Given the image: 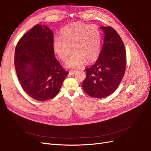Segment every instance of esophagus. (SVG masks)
I'll return each mask as SVG.
<instances>
[{
    "mask_svg": "<svg viewBox=\"0 0 151 151\" xmlns=\"http://www.w3.org/2000/svg\"><path fill=\"white\" fill-rule=\"evenodd\" d=\"M76 71V70H71V71H70L69 72V73L71 74V75H73V74L75 73Z\"/></svg>",
    "mask_w": 151,
    "mask_h": 151,
    "instance_id": "34e87169",
    "label": "esophagus"
}]
</instances>
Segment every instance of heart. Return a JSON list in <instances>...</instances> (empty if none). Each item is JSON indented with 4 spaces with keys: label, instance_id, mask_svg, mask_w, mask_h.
Returning a JSON list of instances; mask_svg holds the SVG:
<instances>
[{
    "label": "heart",
    "instance_id": "1",
    "mask_svg": "<svg viewBox=\"0 0 151 151\" xmlns=\"http://www.w3.org/2000/svg\"><path fill=\"white\" fill-rule=\"evenodd\" d=\"M53 49L60 59L65 61L73 51L75 52L66 62L68 68H78L94 61L99 57L101 47V33L95 24L75 22L61 31V37L53 40Z\"/></svg>",
    "mask_w": 151,
    "mask_h": 151
}]
</instances>
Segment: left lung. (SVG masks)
<instances>
[{"mask_svg":"<svg viewBox=\"0 0 151 151\" xmlns=\"http://www.w3.org/2000/svg\"><path fill=\"white\" fill-rule=\"evenodd\" d=\"M104 32L102 50L93 65L85 69L83 88L90 96L103 99L112 94L122 80L126 68L124 42L114 28L101 27Z\"/></svg>","mask_w":151,"mask_h":151,"instance_id":"8db88e82","label":"left lung"}]
</instances>
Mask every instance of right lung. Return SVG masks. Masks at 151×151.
Masks as SVG:
<instances>
[{
	"mask_svg": "<svg viewBox=\"0 0 151 151\" xmlns=\"http://www.w3.org/2000/svg\"><path fill=\"white\" fill-rule=\"evenodd\" d=\"M53 33L37 24L24 35L16 47L14 65L22 89L37 101L52 99L68 74L55 56Z\"/></svg>",
	"mask_w": 151,
	"mask_h": 151,
	"instance_id": "obj_1",
	"label": "right lung"
}]
</instances>
